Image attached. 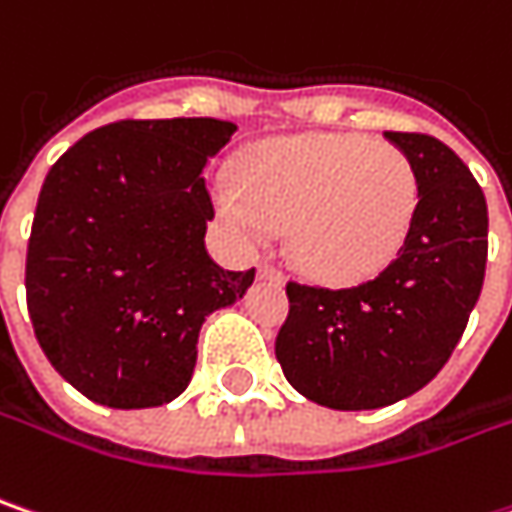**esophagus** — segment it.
<instances>
[{
    "label": "esophagus",
    "mask_w": 512,
    "mask_h": 512,
    "mask_svg": "<svg viewBox=\"0 0 512 512\" xmlns=\"http://www.w3.org/2000/svg\"><path fill=\"white\" fill-rule=\"evenodd\" d=\"M257 275H260V278H266V281L284 284V272H281L275 263H269V260H260V263H257Z\"/></svg>",
    "instance_id": "obj_1"
}]
</instances>
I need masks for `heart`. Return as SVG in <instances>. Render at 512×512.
Here are the masks:
<instances>
[{
  "mask_svg": "<svg viewBox=\"0 0 512 512\" xmlns=\"http://www.w3.org/2000/svg\"><path fill=\"white\" fill-rule=\"evenodd\" d=\"M217 208L246 240L289 228L292 263L321 284H356L406 246L420 179L406 150L359 133L260 141L234 167Z\"/></svg>",
  "mask_w": 512,
  "mask_h": 512,
  "instance_id": "obj_1",
  "label": "heart"
}]
</instances>
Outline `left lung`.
Here are the masks:
<instances>
[{"instance_id":"1","label":"left lung","mask_w":512,"mask_h":512,"mask_svg":"<svg viewBox=\"0 0 512 512\" xmlns=\"http://www.w3.org/2000/svg\"><path fill=\"white\" fill-rule=\"evenodd\" d=\"M406 150L420 205L406 246L356 286L286 281L289 313L275 356L295 391L359 411L432 382L464 336L487 269V199L452 147L426 133H385Z\"/></svg>"}]
</instances>
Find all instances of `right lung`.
<instances>
[{
    "label": "right lung",
    "mask_w": 512,
    "mask_h": 512,
    "mask_svg": "<svg viewBox=\"0 0 512 512\" xmlns=\"http://www.w3.org/2000/svg\"><path fill=\"white\" fill-rule=\"evenodd\" d=\"M234 133L217 118H127L48 170L25 257L28 316L83 397L109 408L179 397L205 316L255 281V269L228 272L205 249L214 202L202 167Z\"/></svg>",
    "instance_id": "add662e5"
}]
</instances>
